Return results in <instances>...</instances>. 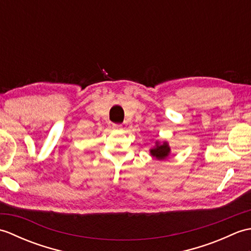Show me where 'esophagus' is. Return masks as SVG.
Masks as SVG:
<instances>
[{"label": "esophagus", "instance_id": "esophagus-1", "mask_svg": "<svg viewBox=\"0 0 251 251\" xmlns=\"http://www.w3.org/2000/svg\"><path fill=\"white\" fill-rule=\"evenodd\" d=\"M112 128H113L114 130H119L122 128V125L120 124H112Z\"/></svg>", "mask_w": 251, "mask_h": 251}]
</instances>
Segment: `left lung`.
<instances>
[{
	"label": "left lung",
	"instance_id": "obj_1",
	"mask_svg": "<svg viewBox=\"0 0 251 251\" xmlns=\"http://www.w3.org/2000/svg\"><path fill=\"white\" fill-rule=\"evenodd\" d=\"M170 153H172V149L169 147V143L167 141H155V145L153 148L150 149V155L157 161H164L166 159Z\"/></svg>",
	"mask_w": 251,
	"mask_h": 251
}]
</instances>
